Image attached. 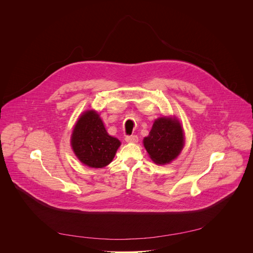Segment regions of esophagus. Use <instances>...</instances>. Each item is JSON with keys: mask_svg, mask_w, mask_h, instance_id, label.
<instances>
[{"mask_svg": "<svg viewBox=\"0 0 253 253\" xmlns=\"http://www.w3.org/2000/svg\"><path fill=\"white\" fill-rule=\"evenodd\" d=\"M125 141L128 143H136L138 142V136L137 135H130L125 137Z\"/></svg>", "mask_w": 253, "mask_h": 253, "instance_id": "34e87169", "label": "esophagus"}]
</instances>
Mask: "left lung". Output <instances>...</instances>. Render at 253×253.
<instances>
[{
	"label": "left lung",
	"instance_id": "obj_1",
	"mask_svg": "<svg viewBox=\"0 0 253 253\" xmlns=\"http://www.w3.org/2000/svg\"><path fill=\"white\" fill-rule=\"evenodd\" d=\"M143 143L150 158L156 164L170 163L177 158L184 146L181 124L175 117L158 118Z\"/></svg>",
	"mask_w": 253,
	"mask_h": 253
}]
</instances>
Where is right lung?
I'll use <instances>...</instances> for the list:
<instances>
[{
	"mask_svg": "<svg viewBox=\"0 0 253 253\" xmlns=\"http://www.w3.org/2000/svg\"><path fill=\"white\" fill-rule=\"evenodd\" d=\"M121 142L107 133L99 114L94 110L84 112L74 126L71 146L77 158L91 168L109 164Z\"/></svg>",
	"mask_w": 253,
	"mask_h": 253,
	"instance_id": "right-lung-1",
	"label": "right lung"
}]
</instances>
